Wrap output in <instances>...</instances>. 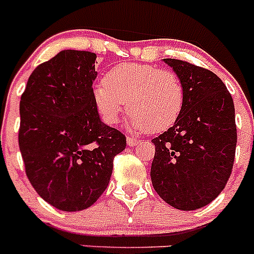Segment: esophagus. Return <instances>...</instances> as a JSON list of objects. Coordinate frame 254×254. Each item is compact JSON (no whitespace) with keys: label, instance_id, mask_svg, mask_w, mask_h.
<instances>
[{"label":"esophagus","instance_id":"1","mask_svg":"<svg viewBox=\"0 0 254 254\" xmlns=\"http://www.w3.org/2000/svg\"><path fill=\"white\" fill-rule=\"evenodd\" d=\"M140 142V141L137 140V138H133V137H127V143H128V146H134V145H137V143Z\"/></svg>","mask_w":254,"mask_h":254}]
</instances>
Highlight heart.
<instances>
[{
	"mask_svg": "<svg viewBox=\"0 0 254 254\" xmlns=\"http://www.w3.org/2000/svg\"><path fill=\"white\" fill-rule=\"evenodd\" d=\"M96 112L107 125H116L127 103L132 131L159 133L178 121L185 107V86L174 71L151 64L113 67L93 87Z\"/></svg>",
	"mask_w": 254,
	"mask_h": 254,
	"instance_id": "1",
	"label": "heart"
}]
</instances>
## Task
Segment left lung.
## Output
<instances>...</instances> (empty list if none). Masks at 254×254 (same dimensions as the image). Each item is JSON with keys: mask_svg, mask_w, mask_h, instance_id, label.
Returning a JSON list of instances; mask_svg holds the SVG:
<instances>
[{"mask_svg": "<svg viewBox=\"0 0 254 254\" xmlns=\"http://www.w3.org/2000/svg\"><path fill=\"white\" fill-rule=\"evenodd\" d=\"M185 86V107L168 131L152 138L151 182L173 207L197 210L214 201L232 174L237 146L233 98L207 68L165 58Z\"/></svg>", "mask_w": 254, "mask_h": 254, "instance_id": "1", "label": "left lung"}]
</instances>
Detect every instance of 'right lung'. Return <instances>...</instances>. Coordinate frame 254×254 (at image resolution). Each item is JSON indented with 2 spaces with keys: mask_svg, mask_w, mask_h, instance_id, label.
I'll return each instance as SVG.
<instances>
[{
  "mask_svg": "<svg viewBox=\"0 0 254 254\" xmlns=\"http://www.w3.org/2000/svg\"><path fill=\"white\" fill-rule=\"evenodd\" d=\"M96 55L60 52L31 72L20 100L19 147L29 182L62 211L90 207L107 188L125 134L103 123L93 99Z\"/></svg>",
  "mask_w": 254,
  "mask_h": 254,
  "instance_id": "1",
  "label": "right lung"
}]
</instances>
